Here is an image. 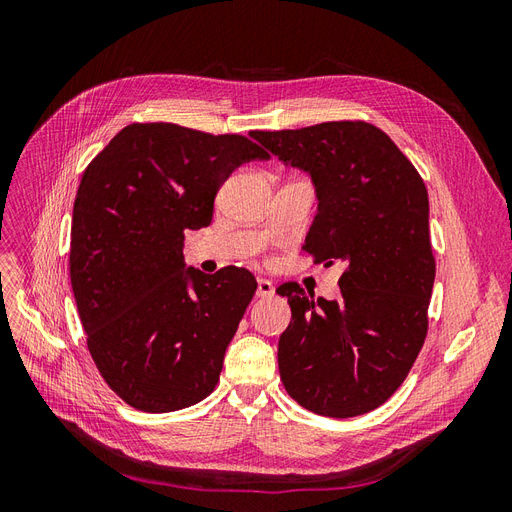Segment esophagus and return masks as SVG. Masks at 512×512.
I'll return each instance as SVG.
<instances>
[{
    "instance_id": "obj_1",
    "label": "esophagus",
    "mask_w": 512,
    "mask_h": 512,
    "mask_svg": "<svg viewBox=\"0 0 512 512\" xmlns=\"http://www.w3.org/2000/svg\"><path fill=\"white\" fill-rule=\"evenodd\" d=\"M256 294L262 299H269L275 294V286L271 280H258V288H256Z\"/></svg>"
}]
</instances>
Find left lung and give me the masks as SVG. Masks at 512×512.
<instances>
[{
    "instance_id": "left-lung-1",
    "label": "left lung",
    "mask_w": 512,
    "mask_h": 512,
    "mask_svg": "<svg viewBox=\"0 0 512 512\" xmlns=\"http://www.w3.org/2000/svg\"><path fill=\"white\" fill-rule=\"evenodd\" d=\"M252 136L312 175L318 215L305 250L327 267L346 265L337 301H314L294 282L277 288L292 309L277 348L286 393L320 416L376 410L410 374L429 329L436 258L425 183L367 121Z\"/></svg>"
}]
</instances>
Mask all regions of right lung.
<instances>
[{
	"mask_svg": "<svg viewBox=\"0 0 512 512\" xmlns=\"http://www.w3.org/2000/svg\"><path fill=\"white\" fill-rule=\"evenodd\" d=\"M267 158L241 134L145 121L123 128L85 168L70 282L91 359L128 406L175 412L213 393L258 284L243 267L185 269V230L211 224L232 170Z\"/></svg>",
	"mask_w": 512,
	"mask_h": 512,
	"instance_id": "obj_1",
	"label": "right lung"
}]
</instances>
